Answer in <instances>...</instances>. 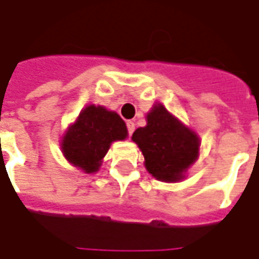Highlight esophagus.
<instances>
[{
  "label": "esophagus",
  "instance_id": "34e87169",
  "mask_svg": "<svg viewBox=\"0 0 259 259\" xmlns=\"http://www.w3.org/2000/svg\"><path fill=\"white\" fill-rule=\"evenodd\" d=\"M126 130H128V135L131 137L135 130V124L133 122V121H126Z\"/></svg>",
  "mask_w": 259,
  "mask_h": 259
}]
</instances>
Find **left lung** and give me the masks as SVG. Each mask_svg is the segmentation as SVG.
Instances as JSON below:
<instances>
[{
	"instance_id": "1",
	"label": "left lung",
	"mask_w": 259,
	"mask_h": 259,
	"mask_svg": "<svg viewBox=\"0 0 259 259\" xmlns=\"http://www.w3.org/2000/svg\"><path fill=\"white\" fill-rule=\"evenodd\" d=\"M133 141L144 155L148 173L167 183L184 179L187 168L199 157V137L161 104L153 106L147 115V125L135 130Z\"/></svg>"
}]
</instances>
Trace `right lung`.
<instances>
[{"instance_id": "right-lung-1", "label": "right lung", "mask_w": 259, "mask_h": 259, "mask_svg": "<svg viewBox=\"0 0 259 259\" xmlns=\"http://www.w3.org/2000/svg\"><path fill=\"white\" fill-rule=\"evenodd\" d=\"M126 135V125L116 112L88 105L63 135L62 151L70 164L85 173H95L111 144L122 141Z\"/></svg>"}]
</instances>
